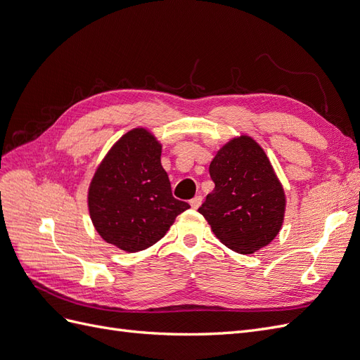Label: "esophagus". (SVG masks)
<instances>
[{
  "instance_id": "esophagus-1",
  "label": "esophagus",
  "mask_w": 360,
  "mask_h": 360,
  "mask_svg": "<svg viewBox=\"0 0 360 360\" xmlns=\"http://www.w3.org/2000/svg\"><path fill=\"white\" fill-rule=\"evenodd\" d=\"M201 202H202V197H201V195H198V197H195L193 200H191V207H192V209L197 210V209H200Z\"/></svg>"
}]
</instances>
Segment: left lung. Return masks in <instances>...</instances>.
<instances>
[{"instance_id":"left-lung-1","label":"left lung","mask_w":360,"mask_h":360,"mask_svg":"<svg viewBox=\"0 0 360 360\" xmlns=\"http://www.w3.org/2000/svg\"><path fill=\"white\" fill-rule=\"evenodd\" d=\"M214 189L198 212L226 248L249 255L267 246L284 224L287 197L271 163L257 141L238 135L210 162Z\"/></svg>"}]
</instances>
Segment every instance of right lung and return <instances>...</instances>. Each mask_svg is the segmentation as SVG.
Listing matches in <instances>:
<instances>
[{
    "label": "right lung",
    "mask_w": 360,
    "mask_h": 360,
    "mask_svg": "<svg viewBox=\"0 0 360 360\" xmlns=\"http://www.w3.org/2000/svg\"><path fill=\"white\" fill-rule=\"evenodd\" d=\"M162 144L147 127L129 130L99 162L86 193L94 230L106 243L139 252L158 243L189 204L172 197Z\"/></svg>",
    "instance_id": "obj_1"
}]
</instances>
